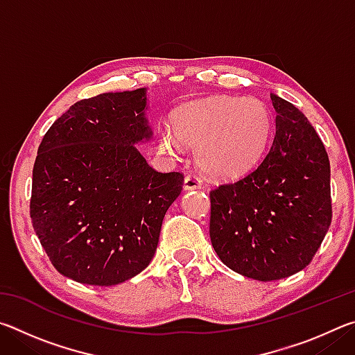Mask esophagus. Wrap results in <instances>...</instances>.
<instances>
[{
    "label": "esophagus",
    "mask_w": 355,
    "mask_h": 355,
    "mask_svg": "<svg viewBox=\"0 0 355 355\" xmlns=\"http://www.w3.org/2000/svg\"><path fill=\"white\" fill-rule=\"evenodd\" d=\"M202 188V180L196 173H189L184 178V189H199Z\"/></svg>",
    "instance_id": "34e87169"
}]
</instances>
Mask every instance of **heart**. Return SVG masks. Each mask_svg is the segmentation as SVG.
I'll return each mask as SVG.
<instances>
[{"mask_svg":"<svg viewBox=\"0 0 355 355\" xmlns=\"http://www.w3.org/2000/svg\"><path fill=\"white\" fill-rule=\"evenodd\" d=\"M271 133V111L261 100L220 95L180 107L175 128L161 131V146L173 156L183 153V144L197 148L203 169L230 178L250 171L263 158Z\"/></svg>","mask_w":355,"mask_h":355,"instance_id":"obj_1","label":"heart"}]
</instances>
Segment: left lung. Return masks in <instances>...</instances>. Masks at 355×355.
Instances as JSON below:
<instances>
[{"instance_id":"1","label":"left lung","mask_w":355,"mask_h":355,"mask_svg":"<svg viewBox=\"0 0 355 355\" xmlns=\"http://www.w3.org/2000/svg\"><path fill=\"white\" fill-rule=\"evenodd\" d=\"M272 147L235 182L209 191V238L222 263L244 277L280 280L313 260L332 222L330 163L309 119L271 95Z\"/></svg>"}]
</instances>
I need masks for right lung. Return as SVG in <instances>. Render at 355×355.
I'll list each match as a JSON object with an SVG mask.
<instances>
[{"label": "right lung", "instance_id": "obj_1", "mask_svg": "<svg viewBox=\"0 0 355 355\" xmlns=\"http://www.w3.org/2000/svg\"><path fill=\"white\" fill-rule=\"evenodd\" d=\"M146 91L76 101L42 139L29 214L53 266L86 285L111 286L152 261L182 172H158L135 144L150 137Z\"/></svg>", "mask_w": 355, "mask_h": 355}]
</instances>
